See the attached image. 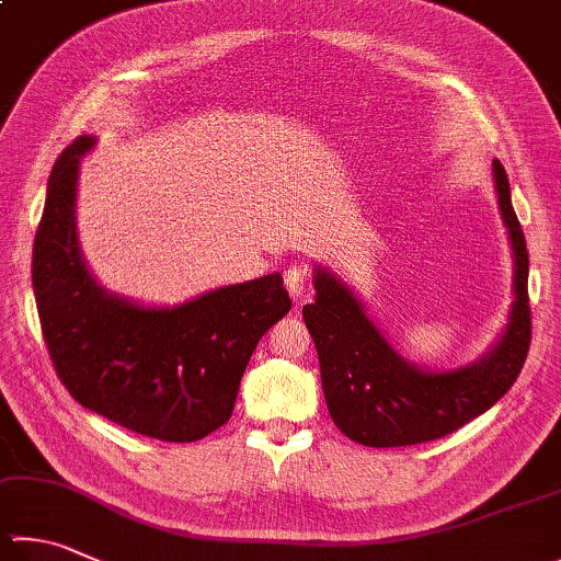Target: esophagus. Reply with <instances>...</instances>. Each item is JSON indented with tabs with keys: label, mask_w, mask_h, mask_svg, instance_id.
<instances>
[{
	"label": "esophagus",
	"mask_w": 561,
	"mask_h": 561,
	"mask_svg": "<svg viewBox=\"0 0 561 561\" xmlns=\"http://www.w3.org/2000/svg\"><path fill=\"white\" fill-rule=\"evenodd\" d=\"M308 276L310 273L305 266H290L285 271V288H288L295 300L302 298L305 290H308Z\"/></svg>",
	"instance_id": "1"
}]
</instances>
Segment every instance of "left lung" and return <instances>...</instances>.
I'll use <instances>...</instances> for the list:
<instances>
[{
	"label": "left lung",
	"instance_id": "left-lung-1",
	"mask_svg": "<svg viewBox=\"0 0 561 561\" xmlns=\"http://www.w3.org/2000/svg\"><path fill=\"white\" fill-rule=\"evenodd\" d=\"M499 207L511 234L513 308L501 340L477 364L427 371L405 362L368 320L364 305L330 271L314 273V302L302 317L320 356L324 400L334 425L364 447H408L451 435L508 393L530 348L527 247L511 203L508 175L493 161Z\"/></svg>",
	"mask_w": 561,
	"mask_h": 561
}]
</instances>
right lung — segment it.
<instances>
[{
	"label": "right lung",
	"instance_id": "right-lung-1",
	"mask_svg": "<svg viewBox=\"0 0 561 561\" xmlns=\"http://www.w3.org/2000/svg\"><path fill=\"white\" fill-rule=\"evenodd\" d=\"M92 136L53 165L31 280L53 368L98 415L163 442H195L231 417L241 376L290 298L280 273L227 285L175 308H144L98 285L84 266L76 193Z\"/></svg>",
	"mask_w": 561,
	"mask_h": 561
}]
</instances>
